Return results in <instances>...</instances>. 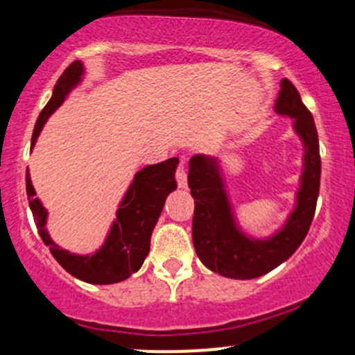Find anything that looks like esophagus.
Returning a JSON list of instances; mask_svg holds the SVG:
<instances>
[{
    "mask_svg": "<svg viewBox=\"0 0 355 355\" xmlns=\"http://www.w3.org/2000/svg\"><path fill=\"white\" fill-rule=\"evenodd\" d=\"M175 178H177V183L180 189H185L187 187V172H185V165L180 164L178 165L177 172H175Z\"/></svg>",
    "mask_w": 355,
    "mask_h": 355,
    "instance_id": "obj_1",
    "label": "esophagus"
}]
</instances>
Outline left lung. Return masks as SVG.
Wrapping results in <instances>:
<instances>
[{
	"label": "left lung",
	"mask_w": 355,
	"mask_h": 355,
	"mask_svg": "<svg viewBox=\"0 0 355 355\" xmlns=\"http://www.w3.org/2000/svg\"><path fill=\"white\" fill-rule=\"evenodd\" d=\"M275 112L295 118L294 128L304 141V173L297 193V207L287 223L267 240L248 239L239 230L229 198L223 190L215 158H190L189 187L195 200L191 239L198 259L215 274L229 279H255L285 262L307 235L315 214L320 187L319 137L312 113L287 78L280 85Z\"/></svg>",
	"instance_id": "8db88e82"
}]
</instances>
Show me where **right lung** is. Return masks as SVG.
<instances>
[{
    "instance_id": "right-lung-1",
    "label": "right lung",
    "mask_w": 355,
    "mask_h": 355,
    "mask_svg": "<svg viewBox=\"0 0 355 355\" xmlns=\"http://www.w3.org/2000/svg\"><path fill=\"white\" fill-rule=\"evenodd\" d=\"M81 75H83V64L80 61H73L56 81L53 96L36 120L31 146L35 145L44 121L63 103L70 89L81 80ZM177 165L178 158H168L162 164L145 166L135 175L132 185L120 203L116 220L113 222L103 247L93 255L70 254L68 250L60 248L50 239L48 230L44 229L46 210L42 202L35 198L36 191L31 185L30 173L26 170V195L40 237L44 245L50 247L51 255L55 257L56 262L68 274L83 280V282L107 285L128 279L141 267L145 257L148 255L150 237H152L155 223L160 217L168 193L177 189V180H175Z\"/></svg>"
}]
</instances>
